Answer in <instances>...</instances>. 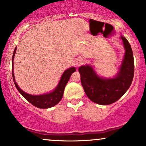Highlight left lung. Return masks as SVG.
Returning <instances> with one entry per match:
<instances>
[{"label":"left lung","mask_w":146,"mask_h":146,"mask_svg":"<svg viewBox=\"0 0 146 146\" xmlns=\"http://www.w3.org/2000/svg\"><path fill=\"white\" fill-rule=\"evenodd\" d=\"M121 38L125 54L116 76L113 78L99 76L90 65H83L78 69L85 93L92 102L98 104L108 105L117 102L128 90L133 80V53L126 38L122 36Z\"/></svg>","instance_id":"left-lung-1"}]
</instances>
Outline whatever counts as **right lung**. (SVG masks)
<instances>
[{
	"label": "right lung",
	"instance_id": "obj_1",
	"mask_svg": "<svg viewBox=\"0 0 146 146\" xmlns=\"http://www.w3.org/2000/svg\"><path fill=\"white\" fill-rule=\"evenodd\" d=\"M16 47L15 48L14 53H13L12 56V76L13 80H14V82L15 86H16V88H17L20 93L23 95L24 98L27 100L29 103L34 106L37 107L39 108H48L54 106L56 104L60 102L63 97L64 94V88L66 86V84L68 82L70 77L73 72L76 71V68L75 67H71L63 73L62 75L61 78H60L59 83H58V86L53 91L50 92V93H46V94L40 95H32L28 94V93H25L23 90L20 88V87L18 86L16 84V80L14 78V58L15 56V53H16Z\"/></svg>",
	"mask_w": 146,
	"mask_h": 146
}]
</instances>
